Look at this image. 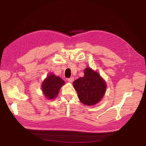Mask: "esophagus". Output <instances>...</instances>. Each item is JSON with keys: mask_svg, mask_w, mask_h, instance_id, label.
Listing matches in <instances>:
<instances>
[{"mask_svg": "<svg viewBox=\"0 0 146 146\" xmlns=\"http://www.w3.org/2000/svg\"><path fill=\"white\" fill-rule=\"evenodd\" d=\"M68 81L70 83H72L74 81V77H70V78H68Z\"/></svg>", "mask_w": 146, "mask_h": 146, "instance_id": "34e87169", "label": "esophagus"}]
</instances>
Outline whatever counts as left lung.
I'll list each match as a JSON object with an SVG mask.
<instances>
[{
  "mask_svg": "<svg viewBox=\"0 0 146 146\" xmlns=\"http://www.w3.org/2000/svg\"><path fill=\"white\" fill-rule=\"evenodd\" d=\"M84 75L75 80L74 87L80 102L85 105L92 106L101 100L106 92V84L100 75L90 68L84 69Z\"/></svg>",
  "mask_w": 146,
  "mask_h": 146,
  "instance_id": "1",
  "label": "left lung"
}]
</instances>
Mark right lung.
Masks as SVG:
<instances>
[{"label":"right lung","instance_id":"1","mask_svg":"<svg viewBox=\"0 0 146 146\" xmlns=\"http://www.w3.org/2000/svg\"><path fill=\"white\" fill-rule=\"evenodd\" d=\"M64 84V82L61 78L51 74L43 82L42 91L48 99H53L57 96L60 88Z\"/></svg>","mask_w":146,"mask_h":146}]
</instances>
